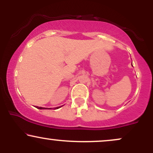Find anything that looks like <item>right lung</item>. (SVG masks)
<instances>
[{
  "label": "right lung",
  "instance_id": "add662e5",
  "mask_svg": "<svg viewBox=\"0 0 153 153\" xmlns=\"http://www.w3.org/2000/svg\"><path fill=\"white\" fill-rule=\"evenodd\" d=\"M36 108H39V109H45V108H43V107H38V106H36ZM57 108H58V107H57ZM45 109H46V108H45Z\"/></svg>",
  "mask_w": 153,
  "mask_h": 153
}]
</instances>
